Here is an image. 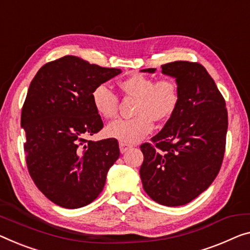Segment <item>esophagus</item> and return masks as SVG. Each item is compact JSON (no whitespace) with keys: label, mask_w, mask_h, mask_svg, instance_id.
<instances>
[{"label":"esophagus","mask_w":250,"mask_h":250,"mask_svg":"<svg viewBox=\"0 0 250 250\" xmlns=\"http://www.w3.org/2000/svg\"><path fill=\"white\" fill-rule=\"evenodd\" d=\"M132 147V145L125 143V142H120V149H121V153H125L127 149H129Z\"/></svg>","instance_id":"obj_1"}]
</instances>
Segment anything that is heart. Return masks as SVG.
<instances>
[{"label": "heart", "mask_w": 250, "mask_h": 250, "mask_svg": "<svg viewBox=\"0 0 250 250\" xmlns=\"http://www.w3.org/2000/svg\"><path fill=\"white\" fill-rule=\"evenodd\" d=\"M126 97L135 98L134 116L118 120L106 128L107 135L125 143H135L153 129L154 121H167L180 104V87L173 78L156 80L143 74H134L120 83ZM91 101L97 112L105 120H114L118 114L117 95L106 85H99L91 93Z\"/></svg>", "instance_id": "obj_1"}]
</instances>
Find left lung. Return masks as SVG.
<instances>
[{"mask_svg": "<svg viewBox=\"0 0 250 250\" xmlns=\"http://www.w3.org/2000/svg\"><path fill=\"white\" fill-rule=\"evenodd\" d=\"M162 72L175 77L180 104L151 143L141 145L144 161L140 175L152 200L179 207L194 200L217 178L226 151L228 112L202 64L174 61L162 64Z\"/></svg>", "mask_w": 250, "mask_h": 250, "instance_id": "8db88e82", "label": "left lung"}]
</instances>
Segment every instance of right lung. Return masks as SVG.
Returning <instances> with one entry per match:
<instances>
[{"label": "right lung", "instance_id": "right-lung-1", "mask_svg": "<svg viewBox=\"0 0 250 250\" xmlns=\"http://www.w3.org/2000/svg\"><path fill=\"white\" fill-rule=\"evenodd\" d=\"M118 74L66 56L42 66L30 83L21 113L26 167L38 189L62 208L93 202L120 157L116 138L87 140L104 126L91 93Z\"/></svg>", "mask_w": 250, "mask_h": 250}]
</instances>
